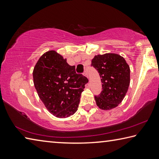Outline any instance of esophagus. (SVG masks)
I'll return each mask as SVG.
<instances>
[{"label": "esophagus", "mask_w": 159, "mask_h": 159, "mask_svg": "<svg viewBox=\"0 0 159 159\" xmlns=\"http://www.w3.org/2000/svg\"><path fill=\"white\" fill-rule=\"evenodd\" d=\"M83 75L85 76L86 77H88V71H87V70H86V69L84 70V72H83Z\"/></svg>", "instance_id": "34e87169"}]
</instances>
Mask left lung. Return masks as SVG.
Masks as SVG:
<instances>
[{
    "label": "left lung",
    "instance_id": "obj_1",
    "mask_svg": "<svg viewBox=\"0 0 159 159\" xmlns=\"http://www.w3.org/2000/svg\"><path fill=\"white\" fill-rule=\"evenodd\" d=\"M91 66L99 73L102 90L95 95L97 105L104 110L117 107L124 98L130 85V67L125 59L116 54L95 56Z\"/></svg>",
    "mask_w": 159,
    "mask_h": 159
}]
</instances>
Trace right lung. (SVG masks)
Segmentation results:
<instances>
[{
	"instance_id": "1",
	"label": "right lung",
	"mask_w": 159,
	"mask_h": 159,
	"mask_svg": "<svg viewBox=\"0 0 159 159\" xmlns=\"http://www.w3.org/2000/svg\"><path fill=\"white\" fill-rule=\"evenodd\" d=\"M33 77L38 95L51 114L66 118L77 111L88 79L76 74L66 59L53 50L45 53L34 67Z\"/></svg>"
}]
</instances>
